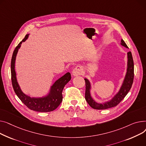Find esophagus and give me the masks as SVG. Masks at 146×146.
<instances>
[{"mask_svg":"<svg viewBox=\"0 0 146 146\" xmlns=\"http://www.w3.org/2000/svg\"><path fill=\"white\" fill-rule=\"evenodd\" d=\"M83 72V68L81 66H76L72 71V74L74 76L81 75Z\"/></svg>","mask_w":146,"mask_h":146,"instance_id":"esophagus-1","label":"esophagus"}]
</instances>
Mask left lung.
I'll use <instances>...</instances> for the list:
<instances>
[{"label": "left lung", "mask_w": 146, "mask_h": 146, "mask_svg": "<svg viewBox=\"0 0 146 146\" xmlns=\"http://www.w3.org/2000/svg\"><path fill=\"white\" fill-rule=\"evenodd\" d=\"M121 45L128 48L125 42L121 39ZM128 55V64L127 72L125 77L124 81L119 92L111 101L106 102L104 104H98L94 101L90 96V83L87 79H85V98L88 104L94 109L96 110H106L117 106L126 96L128 92L130 90L134 80V62L132 54L130 51L127 53Z\"/></svg>", "instance_id": "left-lung-1"}]
</instances>
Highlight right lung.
I'll list each match as a JSON object with an SVG mask.
<instances>
[{
	"mask_svg": "<svg viewBox=\"0 0 146 146\" xmlns=\"http://www.w3.org/2000/svg\"><path fill=\"white\" fill-rule=\"evenodd\" d=\"M28 34L19 43L15 49L11 59V79L12 84L15 92L23 103L31 110L38 112H50L55 110L62 101V91L65 85L71 78V74L67 72L61 78L58 79L51 87L49 95L43 98H31L24 94L16 80L15 70V59L22 42H25L28 38Z\"/></svg>",
	"mask_w": 146,
	"mask_h": 146,
	"instance_id": "add662e5",
	"label": "right lung"
}]
</instances>
